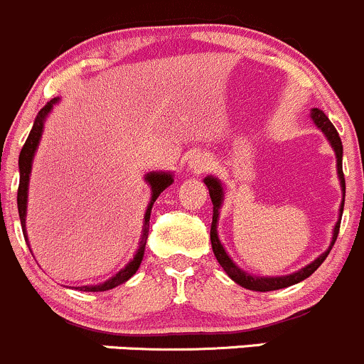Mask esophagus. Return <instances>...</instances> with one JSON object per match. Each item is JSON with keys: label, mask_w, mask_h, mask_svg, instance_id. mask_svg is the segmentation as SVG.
I'll return each instance as SVG.
<instances>
[{"label": "esophagus", "mask_w": 364, "mask_h": 364, "mask_svg": "<svg viewBox=\"0 0 364 364\" xmlns=\"http://www.w3.org/2000/svg\"><path fill=\"white\" fill-rule=\"evenodd\" d=\"M198 166H201V168H207V166H205V164H198Z\"/></svg>", "instance_id": "1"}]
</instances>
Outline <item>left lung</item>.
Returning <instances> with one entry per match:
<instances>
[{
	"mask_svg": "<svg viewBox=\"0 0 364 364\" xmlns=\"http://www.w3.org/2000/svg\"><path fill=\"white\" fill-rule=\"evenodd\" d=\"M312 119L314 122H316L317 127H321L322 133L328 136L329 144L333 145V149H335V154H336V168H338V177H340V183H342V189H343V201H346V178H343V170H342V156H343V147H342V140H340L338 136V131L335 129V126L331 124V121H329L328 117H326V114L319 108H314L312 110ZM205 183H207L208 187V193H210V198H212V203H213V217H212V228H210V240H212V249H213V254H215L217 261H219V264L223 266L224 272L228 273V275L231 277V279L235 280V282L240 284L242 287H245V289H250V291H261V293H264V291H277V289H284V287H289L293 286V284H298L301 282V280H305L306 277L312 275L314 272H316L317 268L322 264V261L328 257L329 250H331V247L335 245L336 242V237H338V231H340V223H342V213H343V201H342V207H340V219L338 223H336L335 226V231H333V242H331V247H329L328 250H326L322 256L317 257L314 263H310L309 266H305L303 269H299V272L293 273V275H287V277H254V275H249V273H245L243 269H240L237 264L231 261V257L228 256L226 250H224V247L220 245L219 242V237H217V217H219V208L220 205H223V186H220V182L217 181V178L213 177H207L205 178Z\"/></svg>",
	"mask_w": 364,
	"mask_h": 364,
	"instance_id": "1",
	"label": "left lung"
}]
</instances>
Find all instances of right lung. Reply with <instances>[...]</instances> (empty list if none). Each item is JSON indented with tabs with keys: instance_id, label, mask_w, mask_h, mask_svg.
Returning a JSON list of instances; mask_svg holds the SVG:
<instances>
[{
	"instance_id": "obj_1",
	"label": "right lung",
	"mask_w": 364,
	"mask_h": 364,
	"mask_svg": "<svg viewBox=\"0 0 364 364\" xmlns=\"http://www.w3.org/2000/svg\"><path fill=\"white\" fill-rule=\"evenodd\" d=\"M58 100H50L47 105L38 112L35 119V124H33L31 133H29L28 140H26L24 147H22L21 156H18V170H21V181H18V191H17V207H18V217H21V224H22V233L26 237V205H28V183H29V173H31V161L33 156H35L36 147H38V141L40 136H42V131H43V121L47 117V114L50 112L52 105L55 103ZM145 181L149 182V186L152 187V198H151V203H149L147 212H145V223H144V233H141V242H140V249L136 250V256L133 257L129 264L126 268H122L121 272L117 273L115 277L108 279L107 282L100 284V286H84V287H78L80 291H85V293H100V291H108V289H114V287L121 286L124 284L126 280H129L131 277L136 273L138 266H140L141 259H144V252H145V243H147V237H149V219H151V210L154 201L157 200L161 193L166 189L168 186H171L173 182V177L170 173H149L145 177Z\"/></svg>"
}]
</instances>
